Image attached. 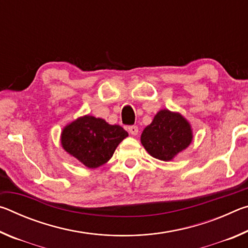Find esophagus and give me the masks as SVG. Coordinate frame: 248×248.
<instances>
[{
	"label": "esophagus",
	"mask_w": 248,
	"mask_h": 248,
	"mask_svg": "<svg viewBox=\"0 0 248 248\" xmlns=\"http://www.w3.org/2000/svg\"><path fill=\"white\" fill-rule=\"evenodd\" d=\"M128 131L131 136H138V133H139V128H138L137 125H130L128 128Z\"/></svg>",
	"instance_id": "obj_1"
}]
</instances>
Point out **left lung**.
Wrapping results in <instances>:
<instances>
[{
	"instance_id": "left-lung-1",
	"label": "left lung",
	"mask_w": 248,
	"mask_h": 248,
	"mask_svg": "<svg viewBox=\"0 0 248 248\" xmlns=\"http://www.w3.org/2000/svg\"><path fill=\"white\" fill-rule=\"evenodd\" d=\"M192 141L191 125L179 112L162 109L141 134V143L148 153L161 161H171Z\"/></svg>"
}]
</instances>
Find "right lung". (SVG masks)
Listing matches in <instances>:
<instances>
[{"label":"right lung","mask_w":248,"mask_h":248,"mask_svg":"<svg viewBox=\"0 0 248 248\" xmlns=\"http://www.w3.org/2000/svg\"><path fill=\"white\" fill-rule=\"evenodd\" d=\"M128 132L118 124H109L104 119L86 115L65 125L61 133V144L89 169L104 165Z\"/></svg>","instance_id":"add662e5"}]
</instances>
